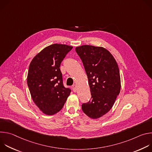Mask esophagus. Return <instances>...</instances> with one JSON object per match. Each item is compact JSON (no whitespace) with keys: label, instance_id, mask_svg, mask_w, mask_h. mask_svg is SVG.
Returning a JSON list of instances; mask_svg holds the SVG:
<instances>
[{"label":"esophagus","instance_id":"esophagus-1","mask_svg":"<svg viewBox=\"0 0 152 152\" xmlns=\"http://www.w3.org/2000/svg\"><path fill=\"white\" fill-rule=\"evenodd\" d=\"M72 89H73V91L74 92H76V85H73L72 86Z\"/></svg>","mask_w":152,"mask_h":152}]
</instances>
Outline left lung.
I'll return each mask as SVG.
<instances>
[{"label": "left lung", "mask_w": 152, "mask_h": 152, "mask_svg": "<svg viewBox=\"0 0 152 152\" xmlns=\"http://www.w3.org/2000/svg\"><path fill=\"white\" fill-rule=\"evenodd\" d=\"M88 79L91 100L83 103V112L93 119L109 112L119 94L121 80L118 64L107 49L83 45L76 48Z\"/></svg>", "instance_id": "left-lung-1"}]
</instances>
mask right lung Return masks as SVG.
Instances as JSON below:
<instances>
[{
  "label": "right lung",
  "mask_w": 152,
  "mask_h": 152,
  "mask_svg": "<svg viewBox=\"0 0 152 152\" xmlns=\"http://www.w3.org/2000/svg\"><path fill=\"white\" fill-rule=\"evenodd\" d=\"M73 47L53 44L38 53L29 65L27 83L32 99L39 109L48 115L63 107L71 90L64 87L60 65Z\"/></svg>",
  "instance_id": "obj_1"
}]
</instances>
